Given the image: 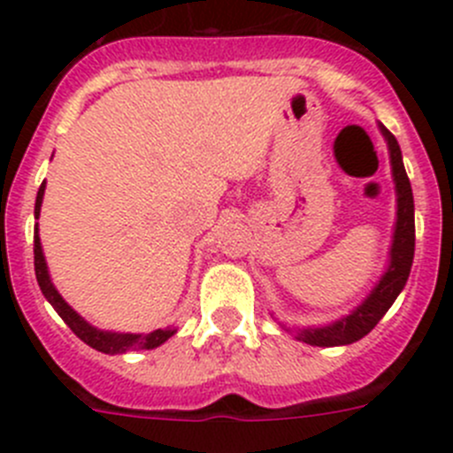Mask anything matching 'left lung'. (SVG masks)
Masks as SVG:
<instances>
[{
  "mask_svg": "<svg viewBox=\"0 0 453 453\" xmlns=\"http://www.w3.org/2000/svg\"><path fill=\"white\" fill-rule=\"evenodd\" d=\"M384 136L388 141V150H391V165L393 177H395L397 188V224L395 235H393L391 247V265L387 273L381 276L377 288L372 289L371 296L350 314L343 317L342 321L332 323V326L317 327V330H303L298 339H303L310 346H346V343L359 342L366 337L368 332L380 323V319L388 312L397 294L406 285V278L411 273L413 265V251H416V219H413V193H411V181L406 177L404 164H402V152L397 139L381 127Z\"/></svg>",
  "mask_w": 453,
  "mask_h": 453,
  "instance_id": "1",
  "label": "left lung"
}]
</instances>
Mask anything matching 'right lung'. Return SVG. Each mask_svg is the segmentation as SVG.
I'll list each match as a JSON object with an SVG mask.
<instances>
[{
  "label": "right lung",
  "mask_w": 453,
  "mask_h": 453,
  "mask_svg": "<svg viewBox=\"0 0 453 453\" xmlns=\"http://www.w3.org/2000/svg\"><path fill=\"white\" fill-rule=\"evenodd\" d=\"M42 195H44V184L40 186V190H37L35 219L37 215H40V206H42ZM33 256H35L37 285H40V289H42L44 298H47V301L53 305V310L60 314L62 321L72 327L73 334H76L78 339H82L87 346L96 348L98 352L114 355V352H127V350H152V348L168 342V339L177 332L175 327H164V330H155L150 332V334H119V332L96 330V327L89 326L81 314L73 312V310L65 303V298L58 294V289L53 288L51 278H49V272H47V263H44L42 247H40V238H37V231H35V240H33Z\"/></svg>",
  "instance_id": "obj_1"
}]
</instances>
